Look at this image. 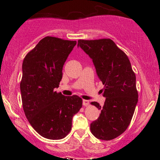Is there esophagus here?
<instances>
[{"label": "esophagus", "instance_id": "esophagus-1", "mask_svg": "<svg viewBox=\"0 0 160 160\" xmlns=\"http://www.w3.org/2000/svg\"><path fill=\"white\" fill-rule=\"evenodd\" d=\"M89 104V102L88 100H83L82 101V105L83 106H88Z\"/></svg>", "mask_w": 160, "mask_h": 160}]
</instances>
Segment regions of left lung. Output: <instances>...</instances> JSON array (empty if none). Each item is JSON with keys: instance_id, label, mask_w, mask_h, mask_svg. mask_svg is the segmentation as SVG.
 <instances>
[{"instance_id": "1", "label": "left lung", "mask_w": 160, "mask_h": 160, "mask_svg": "<svg viewBox=\"0 0 160 160\" xmlns=\"http://www.w3.org/2000/svg\"><path fill=\"white\" fill-rule=\"evenodd\" d=\"M78 47L92 59L97 74L104 84L105 102L100 116L90 125L97 138L110 141L120 136L129 126L138 103L136 78L128 56L111 39L79 40Z\"/></svg>"}]
</instances>
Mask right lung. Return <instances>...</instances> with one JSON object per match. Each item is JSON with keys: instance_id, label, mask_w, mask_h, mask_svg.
Instances as JSON below:
<instances>
[{"instance_id": "1", "label": "right lung", "mask_w": 160, "mask_h": 160, "mask_svg": "<svg viewBox=\"0 0 160 160\" xmlns=\"http://www.w3.org/2000/svg\"><path fill=\"white\" fill-rule=\"evenodd\" d=\"M77 41L47 36L25 56L20 82L22 108L34 129L42 137L59 140L68 135L72 118L82 106L81 98L55 91L62 68Z\"/></svg>"}]
</instances>
